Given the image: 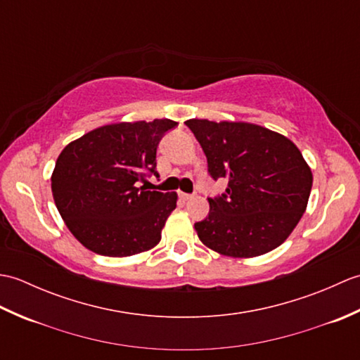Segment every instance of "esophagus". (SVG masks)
<instances>
[{"label":"esophagus","mask_w":360,"mask_h":360,"mask_svg":"<svg viewBox=\"0 0 360 360\" xmlns=\"http://www.w3.org/2000/svg\"><path fill=\"white\" fill-rule=\"evenodd\" d=\"M179 198H181L182 201H188V200H192L193 195H190V193H184V192H179Z\"/></svg>","instance_id":"34e87169"}]
</instances>
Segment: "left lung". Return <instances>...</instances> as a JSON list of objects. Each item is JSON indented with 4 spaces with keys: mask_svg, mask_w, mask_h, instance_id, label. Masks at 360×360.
I'll use <instances>...</instances> for the list:
<instances>
[{
    "mask_svg": "<svg viewBox=\"0 0 360 360\" xmlns=\"http://www.w3.org/2000/svg\"><path fill=\"white\" fill-rule=\"evenodd\" d=\"M213 179L224 193L207 198L209 217L195 223L200 240L219 254L250 258L278 248L307 210L312 173L288 137L246 122L190 119Z\"/></svg>",
    "mask_w": 360,
    "mask_h": 360,
    "instance_id": "obj_1",
    "label": "left lung"
}]
</instances>
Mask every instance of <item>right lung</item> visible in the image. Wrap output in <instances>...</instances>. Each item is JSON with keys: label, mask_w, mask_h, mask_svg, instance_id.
I'll return each instance as SVG.
<instances>
[{"label": "right lung", "mask_w": 360, "mask_h": 360, "mask_svg": "<svg viewBox=\"0 0 360 360\" xmlns=\"http://www.w3.org/2000/svg\"><path fill=\"white\" fill-rule=\"evenodd\" d=\"M178 122H122L68 143L53 168V201L71 233L105 257H129L155 248L176 193L147 190L156 172V150Z\"/></svg>", "instance_id": "obj_1"}]
</instances>
